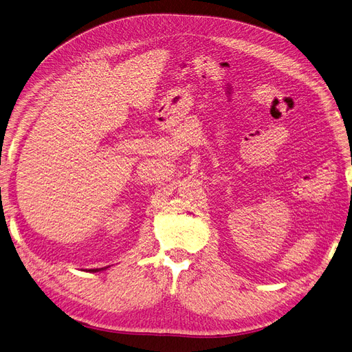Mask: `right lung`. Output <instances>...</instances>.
I'll use <instances>...</instances> for the list:
<instances>
[{
  "instance_id": "add662e5",
  "label": "right lung",
  "mask_w": 352,
  "mask_h": 352,
  "mask_svg": "<svg viewBox=\"0 0 352 352\" xmlns=\"http://www.w3.org/2000/svg\"><path fill=\"white\" fill-rule=\"evenodd\" d=\"M107 267V266H106ZM106 267H104V270H106ZM102 270H103V267H102ZM91 272H97V271H100V270H90Z\"/></svg>"
}]
</instances>
